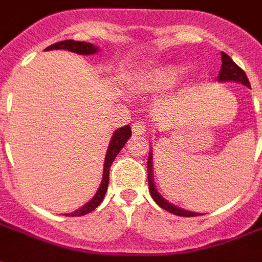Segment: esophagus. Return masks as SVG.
Wrapping results in <instances>:
<instances>
[{
  "instance_id": "1",
  "label": "esophagus",
  "mask_w": 262,
  "mask_h": 262,
  "mask_svg": "<svg viewBox=\"0 0 262 262\" xmlns=\"http://www.w3.org/2000/svg\"><path fill=\"white\" fill-rule=\"evenodd\" d=\"M132 132L135 136H143L146 133V125L143 122H136L132 125Z\"/></svg>"
}]
</instances>
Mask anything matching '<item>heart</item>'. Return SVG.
<instances>
[{"label":"heart","instance_id":"heart-1","mask_svg":"<svg viewBox=\"0 0 262 262\" xmlns=\"http://www.w3.org/2000/svg\"><path fill=\"white\" fill-rule=\"evenodd\" d=\"M182 70L184 69L178 64L157 66L143 78V85L146 88H156V90L170 88L176 85L181 78Z\"/></svg>","mask_w":262,"mask_h":262}]
</instances>
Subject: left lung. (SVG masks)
Returning a JSON list of instances; mask_svg holds the SVG:
<instances>
[{"mask_svg": "<svg viewBox=\"0 0 262 262\" xmlns=\"http://www.w3.org/2000/svg\"><path fill=\"white\" fill-rule=\"evenodd\" d=\"M217 81H222V82H226V81H233V82H240L243 85L250 86V82H248V78L246 73L243 71L238 66L230 59V56H227L226 53L222 52V69H220V73L217 75ZM153 153L150 150L148 153V160H147V178H148V189H150V195L153 198L156 203L159 205L160 208L165 209L167 212L170 213H174L177 216H185V217H191V216H199L201 213H195V212H189V210H185V209H181L172 205L168 201H165L164 198L161 196L159 193V191L156 189V185H154L153 180Z\"/></svg>", "mask_w": 262, "mask_h": 262, "instance_id": "obj_1", "label": "left lung"}]
</instances>
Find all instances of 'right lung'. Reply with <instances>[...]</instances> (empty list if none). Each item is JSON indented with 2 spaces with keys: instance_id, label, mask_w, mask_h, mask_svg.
I'll use <instances>...</instances> for the list:
<instances>
[{
  "instance_id": "1",
  "label": "right lung",
  "mask_w": 262,
  "mask_h": 262,
  "mask_svg": "<svg viewBox=\"0 0 262 262\" xmlns=\"http://www.w3.org/2000/svg\"><path fill=\"white\" fill-rule=\"evenodd\" d=\"M53 49H64V50H69V52H73V53L77 54H85V56H90V54H94L98 52V46H94L92 43L86 42H75V40H63V42H57L46 48V50H53ZM132 130L130 126H123V127H119L118 130L115 132L112 135V139L109 142L108 150H106V156H105V163H103V177L102 181H101V185L98 188L97 193L92 196V199L90 202H86L82 208H80L78 210H75L73 213H66V216H84V214L90 213L94 209H97L99 206V203L102 202L103 198H105V193H106V189H108L109 184V168L114 163V160L116 159V156L119 154V151L123 148L125 143L130 139Z\"/></svg>"
}]
</instances>
